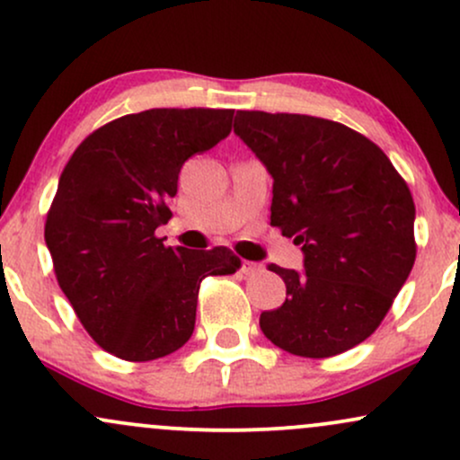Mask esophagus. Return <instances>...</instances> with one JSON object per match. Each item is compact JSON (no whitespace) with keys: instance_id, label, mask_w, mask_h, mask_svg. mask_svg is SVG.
Wrapping results in <instances>:
<instances>
[{"instance_id":"1","label":"esophagus","mask_w":460,"mask_h":460,"mask_svg":"<svg viewBox=\"0 0 460 460\" xmlns=\"http://www.w3.org/2000/svg\"><path fill=\"white\" fill-rule=\"evenodd\" d=\"M260 270H261L260 263H255V261H242V272H244L246 277H251V274H257Z\"/></svg>"}]
</instances>
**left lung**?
<instances>
[{
	"instance_id": "8db88e82",
	"label": "left lung",
	"mask_w": 460,
	"mask_h": 460,
	"mask_svg": "<svg viewBox=\"0 0 460 460\" xmlns=\"http://www.w3.org/2000/svg\"><path fill=\"white\" fill-rule=\"evenodd\" d=\"M234 131L268 168L270 225L303 246L305 270L260 326L274 346L324 358L378 329L415 263V203L389 157L358 131L307 114L237 110Z\"/></svg>"
}]
</instances>
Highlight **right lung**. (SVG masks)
<instances>
[{
  "mask_svg": "<svg viewBox=\"0 0 460 460\" xmlns=\"http://www.w3.org/2000/svg\"><path fill=\"white\" fill-rule=\"evenodd\" d=\"M231 120L234 110H145L94 129L66 162L45 242L58 285L110 355L153 361L179 350L200 281L240 268L225 246L190 251L155 235L172 216L183 162L226 138Z\"/></svg>",
  "mask_w": 460,
  "mask_h": 460,
  "instance_id": "obj_1",
  "label": "right lung"
}]
</instances>
